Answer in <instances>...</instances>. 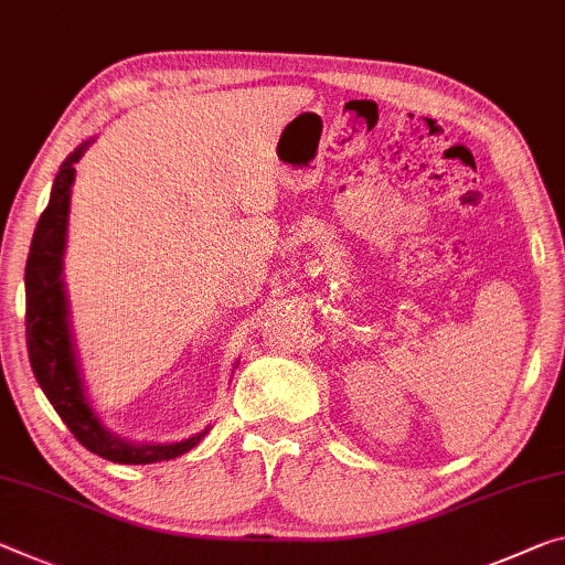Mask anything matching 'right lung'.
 Wrapping results in <instances>:
<instances>
[{
    "mask_svg": "<svg viewBox=\"0 0 565 565\" xmlns=\"http://www.w3.org/2000/svg\"><path fill=\"white\" fill-rule=\"evenodd\" d=\"M89 138L65 158L52 183L50 203L34 228L30 258L24 268L26 294V352L40 387L55 407L62 423L70 427L89 452L120 465H150L173 460L193 450L211 427L201 429L178 443H132L115 435L89 402L83 366L75 349L73 321H70V299L65 289V248L70 199H73L75 163L89 148Z\"/></svg>",
    "mask_w": 565,
    "mask_h": 565,
    "instance_id": "add662e5",
    "label": "right lung"
}]
</instances>
